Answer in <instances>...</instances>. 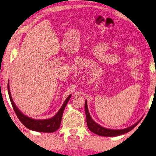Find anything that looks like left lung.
Here are the masks:
<instances>
[{
	"instance_id": "1",
	"label": "left lung",
	"mask_w": 156,
	"mask_h": 156,
	"mask_svg": "<svg viewBox=\"0 0 156 156\" xmlns=\"http://www.w3.org/2000/svg\"><path fill=\"white\" fill-rule=\"evenodd\" d=\"M85 116H86V120H87V125L88 129H90L91 132L95 133V134L98 135L100 136H116L123 135L125 134V133H126L129 132L130 131H131V130L133 129H134L139 122V121L136 122L135 125H132L131 126H129L126 129H120V130L109 129L104 128V127L98 125V123H96L93 119H92L88 110L87 100H85Z\"/></svg>"
}]
</instances>
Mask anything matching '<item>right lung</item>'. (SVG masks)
<instances>
[{
	"instance_id": "add662e5",
	"label": "right lung",
	"mask_w": 156,
	"mask_h": 156,
	"mask_svg": "<svg viewBox=\"0 0 156 156\" xmlns=\"http://www.w3.org/2000/svg\"><path fill=\"white\" fill-rule=\"evenodd\" d=\"M8 93L9 98H10L12 106V108L15 110V114H17L18 119H20L22 124L27 129H29L31 131H37V132H43V133H53L56 131L60 128V123H61L62 116L63 112L65 107L69 101L70 98L71 97V95L66 98L65 102L63 103L62 107L60 108L58 112L56 114L55 116L49 119L44 120H37L31 119L30 117H28L22 113L21 111L18 109V108L16 106L15 102L12 100L11 97L10 90H9V83L8 81Z\"/></svg>"
}]
</instances>
